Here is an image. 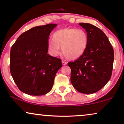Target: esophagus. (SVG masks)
Wrapping results in <instances>:
<instances>
[{"instance_id": "obj_1", "label": "esophagus", "mask_w": 124, "mask_h": 124, "mask_svg": "<svg viewBox=\"0 0 124 124\" xmlns=\"http://www.w3.org/2000/svg\"><path fill=\"white\" fill-rule=\"evenodd\" d=\"M62 64L63 65H65L67 64V62H65V60H62Z\"/></svg>"}]
</instances>
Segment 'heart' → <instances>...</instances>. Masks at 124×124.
<instances>
[{
  "mask_svg": "<svg viewBox=\"0 0 124 124\" xmlns=\"http://www.w3.org/2000/svg\"><path fill=\"white\" fill-rule=\"evenodd\" d=\"M89 43V37L85 30L81 29L66 28L56 31L52 40L48 42L49 50L54 55L60 51L68 59L76 60L85 53Z\"/></svg>",
  "mask_w": 124,
  "mask_h": 124,
  "instance_id": "b5f03b06",
  "label": "heart"
}]
</instances>
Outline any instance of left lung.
<instances>
[{"mask_svg":"<svg viewBox=\"0 0 124 124\" xmlns=\"http://www.w3.org/2000/svg\"><path fill=\"white\" fill-rule=\"evenodd\" d=\"M89 37L87 48L82 56L68 65L71 69L70 81L83 94L100 90L111 78L114 52L107 37L99 28L88 23H79Z\"/></svg>","mask_w":124,"mask_h":124,"instance_id":"8db88e82","label":"left lung"}]
</instances>
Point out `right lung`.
Listing matches in <instances>:
<instances>
[{"instance_id":"right-lung-1","label":"right lung","mask_w":124,"mask_h":124,"mask_svg":"<svg viewBox=\"0 0 124 124\" xmlns=\"http://www.w3.org/2000/svg\"><path fill=\"white\" fill-rule=\"evenodd\" d=\"M56 23L30 29L18 37L11 48L10 72L20 91L30 95L50 92L62 60L47 54L50 34Z\"/></svg>"}]
</instances>
